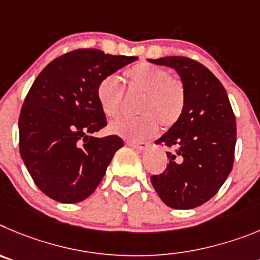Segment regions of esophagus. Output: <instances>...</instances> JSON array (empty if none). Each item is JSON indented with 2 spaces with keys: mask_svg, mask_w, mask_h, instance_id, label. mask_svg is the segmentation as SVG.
Masks as SVG:
<instances>
[{
  "mask_svg": "<svg viewBox=\"0 0 260 260\" xmlns=\"http://www.w3.org/2000/svg\"><path fill=\"white\" fill-rule=\"evenodd\" d=\"M127 145L128 146H132L133 149H136V150H140V151L146 150L147 146H149L146 142H132V141H128Z\"/></svg>",
  "mask_w": 260,
  "mask_h": 260,
  "instance_id": "esophagus-1",
  "label": "esophagus"
}]
</instances>
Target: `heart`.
<instances>
[{
  "mask_svg": "<svg viewBox=\"0 0 260 260\" xmlns=\"http://www.w3.org/2000/svg\"><path fill=\"white\" fill-rule=\"evenodd\" d=\"M125 80L132 92L142 94L139 106L141 116H120L110 123V132L141 141L158 131V123L167 129L179 121L186 104L185 86L177 79L171 78L167 70L149 63H137L127 70ZM97 100L104 114L118 115L123 93L115 76H107L100 81Z\"/></svg>",
  "mask_w": 260,
  "mask_h": 260,
  "instance_id": "obj_1",
  "label": "heart"
}]
</instances>
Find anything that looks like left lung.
Segmentation results:
<instances>
[{
  "label": "left lung",
  "instance_id": "8db88e82",
  "mask_svg": "<svg viewBox=\"0 0 260 260\" xmlns=\"http://www.w3.org/2000/svg\"><path fill=\"white\" fill-rule=\"evenodd\" d=\"M149 62L174 69L186 92L181 118L155 141L174 153H167V168L153 175L151 184L172 209H194L214 197L232 171L236 116L224 86L200 62L186 57Z\"/></svg>",
  "mask_w": 260,
  "mask_h": 260
}]
</instances>
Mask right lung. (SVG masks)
<instances>
[{
  "instance_id": "1",
  "label": "right lung",
  "mask_w": 260,
  "mask_h": 260,
  "mask_svg": "<svg viewBox=\"0 0 260 260\" xmlns=\"http://www.w3.org/2000/svg\"><path fill=\"white\" fill-rule=\"evenodd\" d=\"M137 57L78 49L40 72L19 115V150L40 190L62 203H78L95 190L124 142L93 137L107 124L97 86Z\"/></svg>"
}]
</instances>
